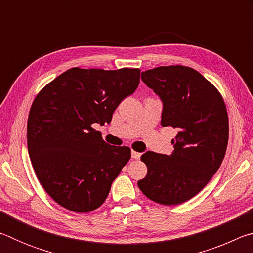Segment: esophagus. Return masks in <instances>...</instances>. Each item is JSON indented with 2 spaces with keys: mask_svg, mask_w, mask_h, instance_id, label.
I'll return each instance as SVG.
<instances>
[{
  "mask_svg": "<svg viewBox=\"0 0 253 253\" xmlns=\"http://www.w3.org/2000/svg\"><path fill=\"white\" fill-rule=\"evenodd\" d=\"M131 157L134 158V160H139V157H140V153H138V152H135V151H131Z\"/></svg>",
  "mask_w": 253,
  "mask_h": 253,
  "instance_id": "obj_1",
  "label": "esophagus"
}]
</instances>
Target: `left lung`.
<instances>
[{
  "label": "left lung",
  "instance_id": "1",
  "mask_svg": "<svg viewBox=\"0 0 253 253\" xmlns=\"http://www.w3.org/2000/svg\"><path fill=\"white\" fill-rule=\"evenodd\" d=\"M142 80L164 105L161 124L178 132L174 151H148L142 160L147 174L137 184L149 200L177 205L199 193L217 172L229 140V118L215 85L185 66H162L142 72Z\"/></svg>",
  "mask_w": 253,
  "mask_h": 253
}]
</instances>
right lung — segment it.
<instances>
[{
    "instance_id": "add662e5",
    "label": "right lung",
    "mask_w": 253,
    "mask_h": 253,
    "mask_svg": "<svg viewBox=\"0 0 253 253\" xmlns=\"http://www.w3.org/2000/svg\"><path fill=\"white\" fill-rule=\"evenodd\" d=\"M138 68H71L38 93L28 118V151L42 187L62 208L93 211L130 160V148L111 146L93 129L109 124L139 84Z\"/></svg>"
}]
</instances>
